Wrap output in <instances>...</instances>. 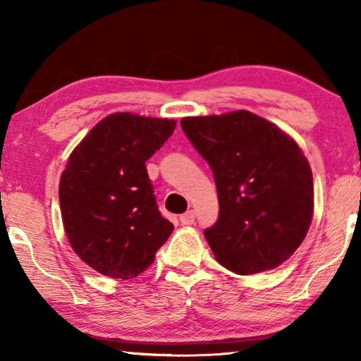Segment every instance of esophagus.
Listing matches in <instances>:
<instances>
[{"instance_id":"34e87169","label":"esophagus","mask_w":361,"mask_h":361,"mask_svg":"<svg viewBox=\"0 0 361 361\" xmlns=\"http://www.w3.org/2000/svg\"><path fill=\"white\" fill-rule=\"evenodd\" d=\"M195 221V214L192 210L185 212L184 215H180V224L182 225H192Z\"/></svg>"}]
</instances>
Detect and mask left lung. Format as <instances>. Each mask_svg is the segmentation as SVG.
Segmentation results:
<instances>
[{"label": "left lung", "instance_id": "8db88e82", "mask_svg": "<svg viewBox=\"0 0 361 361\" xmlns=\"http://www.w3.org/2000/svg\"><path fill=\"white\" fill-rule=\"evenodd\" d=\"M180 126L214 171L220 215L204 235L216 261L236 274L278 268L314 214L312 171L298 142L246 110L187 116Z\"/></svg>", "mask_w": 361, "mask_h": 361}]
</instances>
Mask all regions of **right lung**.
Instances as JSON below:
<instances>
[{
    "instance_id": "add662e5",
    "label": "right lung",
    "mask_w": 361,
    "mask_h": 361,
    "mask_svg": "<svg viewBox=\"0 0 361 361\" xmlns=\"http://www.w3.org/2000/svg\"><path fill=\"white\" fill-rule=\"evenodd\" d=\"M174 130L167 118L113 113L68 156L59 184L63 228L78 258L100 274L136 278L174 230L146 171Z\"/></svg>"
}]
</instances>
